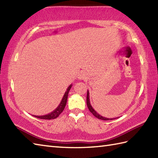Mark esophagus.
I'll use <instances>...</instances> for the list:
<instances>
[{
    "label": "esophagus",
    "mask_w": 158,
    "mask_h": 158,
    "mask_svg": "<svg viewBox=\"0 0 158 158\" xmlns=\"http://www.w3.org/2000/svg\"><path fill=\"white\" fill-rule=\"evenodd\" d=\"M87 78V74L85 72H81L78 75V79L79 80H86Z\"/></svg>",
    "instance_id": "esophagus-1"
}]
</instances>
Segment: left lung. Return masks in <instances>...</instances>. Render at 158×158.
I'll list each match as a JSON object with an SVG mask.
<instances>
[{
  "mask_svg": "<svg viewBox=\"0 0 158 158\" xmlns=\"http://www.w3.org/2000/svg\"><path fill=\"white\" fill-rule=\"evenodd\" d=\"M89 91L87 90V97H86V104H87V106H88V108L89 111L91 112L93 114V115H94L96 118H97L98 119H100V120H114V119H116V118H105L103 117L102 115H99V114L97 113V112L94 110L93 107L91 106V104L90 103V98H89Z\"/></svg>",
  "mask_w": 158,
  "mask_h": 158,
  "instance_id": "8db88e82",
  "label": "left lung"
}]
</instances>
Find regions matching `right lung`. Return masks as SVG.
Here are the masks:
<instances>
[{"label": "right lung", "mask_w": 158, "mask_h": 158, "mask_svg": "<svg viewBox=\"0 0 158 158\" xmlns=\"http://www.w3.org/2000/svg\"><path fill=\"white\" fill-rule=\"evenodd\" d=\"M72 85H70L68 86V88L67 89V90L65 91L64 95L62 98L61 103H59L58 107L56 108L55 110H53L52 112H51L50 114H46V115H32L33 116L36 117L37 118L44 119V120H52V119L57 118L59 116V115H60L61 112L64 111V108L66 106V103H67L69 91L70 89L72 88Z\"/></svg>", "instance_id": "obj_1"}]
</instances>
